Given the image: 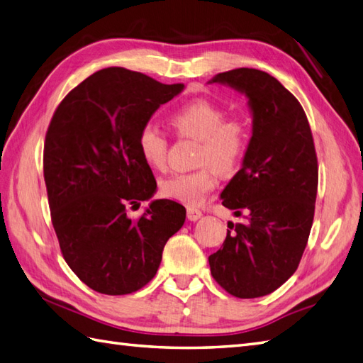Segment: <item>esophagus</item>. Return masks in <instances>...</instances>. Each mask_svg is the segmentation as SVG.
<instances>
[{
    "label": "esophagus",
    "instance_id": "esophagus-1",
    "mask_svg": "<svg viewBox=\"0 0 363 363\" xmlns=\"http://www.w3.org/2000/svg\"><path fill=\"white\" fill-rule=\"evenodd\" d=\"M201 216H203L201 211L196 208H188V220H191V222H197Z\"/></svg>",
    "mask_w": 363,
    "mask_h": 363
}]
</instances>
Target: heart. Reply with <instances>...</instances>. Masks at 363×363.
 Wrapping results in <instances>:
<instances>
[{"label": "heart", "mask_w": 363, "mask_h": 363, "mask_svg": "<svg viewBox=\"0 0 363 363\" xmlns=\"http://www.w3.org/2000/svg\"><path fill=\"white\" fill-rule=\"evenodd\" d=\"M171 121L182 135L200 141L199 164L208 166L164 177L160 191L167 199L197 206L217 183L211 168L228 174L240 163L248 147V129L242 121L226 120V112L220 106L203 99L183 104L172 113ZM137 146L147 166L162 169L166 163L167 140L160 129L155 125H145L138 132Z\"/></svg>", "instance_id": "1"}]
</instances>
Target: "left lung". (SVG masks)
Segmentation results:
<instances>
[{"label":"left lung","mask_w":363,"mask_h":363,"mask_svg":"<svg viewBox=\"0 0 363 363\" xmlns=\"http://www.w3.org/2000/svg\"><path fill=\"white\" fill-rule=\"evenodd\" d=\"M209 83L243 94L252 117L242 167L220 194L243 222L228 223L211 274L229 294L262 297L296 272L311 231L319 182L311 128L296 96L263 70L233 69Z\"/></svg>","instance_id":"1"}]
</instances>
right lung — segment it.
<instances>
[{"label":"right lung","mask_w":363,"mask_h":363,"mask_svg":"<svg viewBox=\"0 0 363 363\" xmlns=\"http://www.w3.org/2000/svg\"><path fill=\"white\" fill-rule=\"evenodd\" d=\"M184 84H163L125 67L87 77L60 103L44 143V182L66 263L96 293L130 294L160 267L166 242L186 209L152 200L138 220L128 205L157 192L137 146L140 129Z\"/></svg>","instance_id":"right-lung-1"}]
</instances>
